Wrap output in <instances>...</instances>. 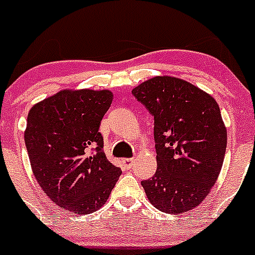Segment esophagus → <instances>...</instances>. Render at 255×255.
Segmentation results:
<instances>
[{
    "instance_id": "obj_1",
    "label": "esophagus",
    "mask_w": 255,
    "mask_h": 255,
    "mask_svg": "<svg viewBox=\"0 0 255 255\" xmlns=\"http://www.w3.org/2000/svg\"><path fill=\"white\" fill-rule=\"evenodd\" d=\"M134 161L135 159L134 158H127V159H123V165H125V168L127 169H130L133 165H134Z\"/></svg>"
}]
</instances>
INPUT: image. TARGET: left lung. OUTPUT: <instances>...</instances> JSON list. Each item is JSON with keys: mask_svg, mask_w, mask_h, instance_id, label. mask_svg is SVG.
<instances>
[{"mask_svg": "<svg viewBox=\"0 0 255 255\" xmlns=\"http://www.w3.org/2000/svg\"><path fill=\"white\" fill-rule=\"evenodd\" d=\"M154 116L156 169L142 186L163 212H187L210 194L222 168L227 129L211 95L185 80L155 76L132 90Z\"/></svg>", "mask_w": 255, "mask_h": 255, "instance_id": "obj_1", "label": "left lung"}]
</instances>
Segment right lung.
I'll list each match as a JSON object with an SVG mask.
<instances>
[{
	"mask_svg": "<svg viewBox=\"0 0 255 255\" xmlns=\"http://www.w3.org/2000/svg\"><path fill=\"white\" fill-rule=\"evenodd\" d=\"M110 90H61L29 110L24 142L45 195L65 211L104 206L122 171L110 163L99 132L112 104Z\"/></svg>",
	"mask_w": 255,
	"mask_h": 255,
	"instance_id": "1",
	"label": "right lung"
}]
</instances>
